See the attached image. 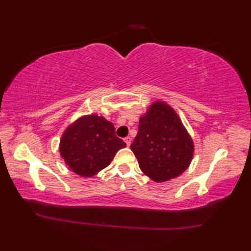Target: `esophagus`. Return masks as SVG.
Listing matches in <instances>:
<instances>
[{"instance_id": "1", "label": "esophagus", "mask_w": 251, "mask_h": 251, "mask_svg": "<svg viewBox=\"0 0 251 251\" xmlns=\"http://www.w3.org/2000/svg\"><path fill=\"white\" fill-rule=\"evenodd\" d=\"M124 140H125V142H126V144L127 147H130V146H131V141H132L131 137H128V136H127V137H126Z\"/></svg>"}]
</instances>
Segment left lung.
Returning a JSON list of instances; mask_svg holds the SVG:
<instances>
[{
    "label": "left lung",
    "mask_w": 251,
    "mask_h": 251,
    "mask_svg": "<svg viewBox=\"0 0 251 251\" xmlns=\"http://www.w3.org/2000/svg\"><path fill=\"white\" fill-rule=\"evenodd\" d=\"M131 150L140 170L157 182L183 173L194 155V143L180 118L169 104L156 101L140 117Z\"/></svg>",
    "instance_id": "obj_1"
}]
</instances>
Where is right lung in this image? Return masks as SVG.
Returning a JSON list of instances; mask_svg holds the SVG:
<instances>
[{
  "instance_id": "obj_1",
  "label": "right lung",
  "mask_w": 251,
  "mask_h": 251,
  "mask_svg": "<svg viewBox=\"0 0 251 251\" xmlns=\"http://www.w3.org/2000/svg\"><path fill=\"white\" fill-rule=\"evenodd\" d=\"M126 146L115 135L112 123L102 116L88 115L65 131L59 151L72 172L81 177H92L107 168L117 151Z\"/></svg>"
}]
</instances>
